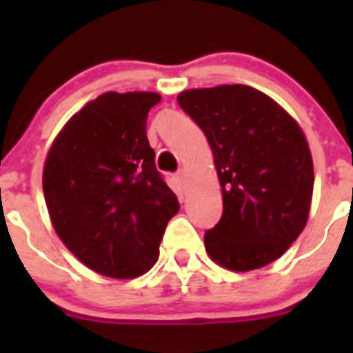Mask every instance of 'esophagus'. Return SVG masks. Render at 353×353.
Segmentation results:
<instances>
[{"mask_svg": "<svg viewBox=\"0 0 353 353\" xmlns=\"http://www.w3.org/2000/svg\"><path fill=\"white\" fill-rule=\"evenodd\" d=\"M176 182H179L182 187H185V183H187V171L185 170H180L179 173H176Z\"/></svg>", "mask_w": 353, "mask_h": 353, "instance_id": "34e87169", "label": "esophagus"}]
</instances>
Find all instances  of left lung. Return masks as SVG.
<instances>
[{"label": "left lung", "instance_id": "left-lung-1", "mask_svg": "<svg viewBox=\"0 0 353 353\" xmlns=\"http://www.w3.org/2000/svg\"><path fill=\"white\" fill-rule=\"evenodd\" d=\"M205 132L223 189V215L205 233L208 256L235 272L272 263L304 230L313 196L310 146L299 123L245 84L182 92Z\"/></svg>", "mask_w": 353, "mask_h": 353}]
</instances>
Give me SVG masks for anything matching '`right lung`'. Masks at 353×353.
<instances>
[{
  "instance_id": "add662e5",
  "label": "right lung",
  "mask_w": 353,
  "mask_h": 353,
  "mask_svg": "<svg viewBox=\"0 0 353 353\" xmlns=\"http://www.w3.org/2000/svg\"><path fill=\"white\" fill-rule=\"evenodd\" d=\"M161 95L108 92L56 136L43 164L49 217L88 269L132 279L154 267L180 205L155 168L146 117Z\"/></svg>"
}]
</instances>
